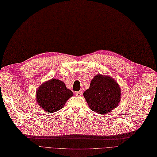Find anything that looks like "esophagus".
<instances>
[{"label": "esophagus", "instance_id": "obj_1", "mask_svg": "<svg viewBox=\"0 0 157 157\" xmlns=\"http://www.w3.org/2000/svg\"><path fill=\"white\" fill-rule=\"evenodd\" d=\"M75 94H76V96L80 97V96L82 95V92H81V91H78V92H76L75 93Z\"/></svg>", "mask_w": 157, "mask_h": 157}]
</instances>
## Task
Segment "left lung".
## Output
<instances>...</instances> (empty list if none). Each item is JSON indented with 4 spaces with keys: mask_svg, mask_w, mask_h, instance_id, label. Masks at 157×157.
Returning <instances> with one entry per match:
<instances>
[{
    "mask_svg": "<svg viewBox=\"0 0 157 157\" xmlns=\"http://www.w3.org/2000/svg\"><path fill=\"white\" fill-rule=\"evenodd\" d=\"M83 95L90 109L103 114L110 112L118 105L121 90L117 82L112 78L98 74L92 80L90 88Z\"/></svg>",
    "mask_w": 157,
    "mask_h": 157,
    "instance_id": "8db88e82",
    "label": "left lung"
}]
</instances>
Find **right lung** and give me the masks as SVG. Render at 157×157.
Instances as JSON below:
<instances>
[{
    "mask_svg": "<svg viewBox=\"0 0 157 157\" xmlns=\"http://www.w3.org/2000/svg\"><path fill=\"white\" fill-rule=\"evenodd\" d=\"M38 104L48 113L61 109L73 93L65 86L63 81L52 79L42 84L37 91Z\"/></svg>",
    "mask_w": 157,
    "mask_h": 157,
    "instance_id": "obj_1",
    "label": "right lung"
}]
</instances>
